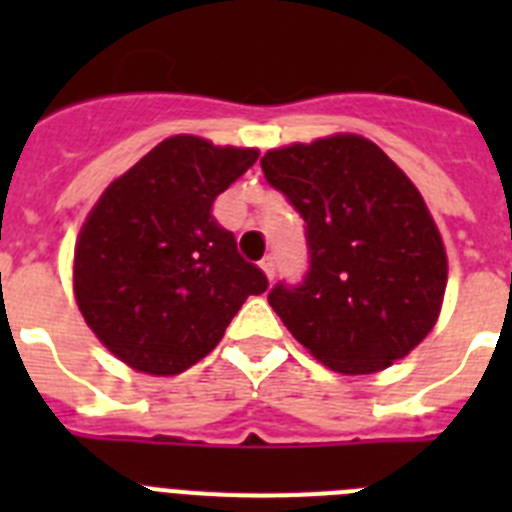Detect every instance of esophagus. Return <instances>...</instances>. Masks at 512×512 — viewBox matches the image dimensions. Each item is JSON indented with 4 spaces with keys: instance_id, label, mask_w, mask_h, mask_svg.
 Returning <instances> with one entry per match:
<instances>
[{
    "instance_id": "esophagus-1",
    "label": "esophagus",
    "mask_w": 512,
    "mask_h": 512,
    "mask_svg": "<svg viewBox=\"0 0 512 512\" xmlns=\"http://www.w3.org/2000/svg\"><path fill=\"white\" fill-rule=\"evenodd\" d=\"M261 269H264V274L269 279H274V274H277V259H274V256H264V259H261Z\"/></svg>"
}]
</instances>
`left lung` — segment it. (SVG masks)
<instances>
[{"label":"left lung","mask_w":512,"mask_h":512,"mask_svg":"<svg viewBox=\"0 0 512 512\" xmlns=\"http://www.w3.org/2000/svg\"><path fill=\"white\" fill-rule=\"evenodd\" d=\"M261 169L305 220L310 269L269 292L289 333L341 374L408 356L436 325L449 264L405 171L351 133L274 148Z\"/></svg>","instance_id":"1"}]
</instances>
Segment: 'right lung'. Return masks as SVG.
<instances>
[{"instance_id": "obj_1", "label": "right lung", "mask_w": 512, "mask_h": 512, "mask_svg": "<svg viewBox=\"0 0 512 512\" xmlns=\"http://www.w3.org/2000/svg\"><path fill=\"white\" fill-rule=\"evenodd\" d=\"M259 158L197 135L161 140L104 189L74 251V295L94 336L135 372L171 377L220 343L269 282L212 202Z\"/></svg>"}]
</instances>
